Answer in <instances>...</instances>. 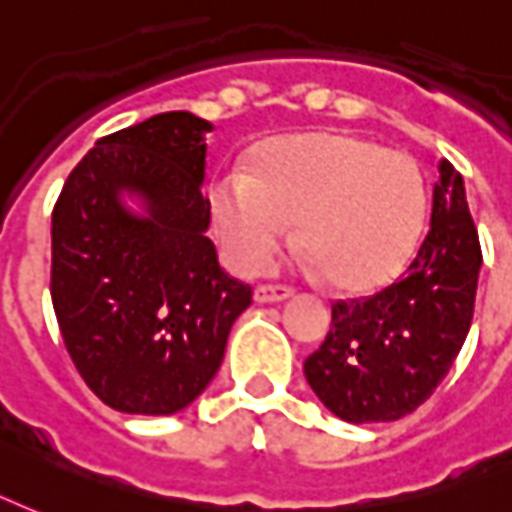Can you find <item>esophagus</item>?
Returning <instances> with one entry per match:
<instances>
[{
  "mask_svg": "<svg viewBox=\"0 0 512 512\" xmlns=\"http://www.w3.org/2000/svg\"><path fill=\"white\" fill-rule=\"evenodd\" d=\"M295 290L287 285H257L255 287V301L257 304H276V301H285Z\"/></svg>",
  "mask_w": 512,
  "mask_h": 512,
  "instance_id": "1",
  "label": "esophagus"
}]
</instances>
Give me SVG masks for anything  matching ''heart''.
<instances>
[{
	"label": "heart",
	"mask_w": 512,
	"mask_h": 512,
	"mask_svg": "<svg viewBox=\"0 0 512 512\" xmlns=\"http://www.w3.org/2000/svg\"><path fill=\"white\" fill-rule=\"evenodd\" d=\"M211 214L227 252L249 274L274 266L298 238L342 290L396 274L426 219V187L404 151L352 132H312L268 143L246 173L211 184Z\"/></svg>",
	"instance_id": "b5f03b06"
}]
</instances>
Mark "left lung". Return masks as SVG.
Returning a JSON list of instances; mask_svg holds the SVG:
<instances>
[{
	"label": "left lung",
	"mask_w": 512,
	"mask_h": 512,
	"mask_svg": "<svg viewBox=\"0 0 512 512\" xmlns=\"http://www.w3.org/2000/svg\"><path fill=\"white\" fill-rule=\"evenodd\" d=\"M483 263L464 181L439 162L431 225L380 293L331 304V331L304 363L317 399L347 423L399 420L445 380L467 339Z\"/></svg>",
	"instance_id": "left-lung-1"
}]
</instances>
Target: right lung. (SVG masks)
Here are the masks:
<instances>
[{
	"mask_svg": "<svg viewBox=\"0 0 512 512\" xmlns=\"http://www.w3.org/2000/svg\"><path fill=\"white\" fill-rule=\"evenodd\" d=\"M170 111L97 140L51 217V301L64 347L108 407L173 415L206 391L252 287L219 266L206 236V140ZM121 191L144 198L135 218Z\"/></svg>",
	"mask_w": 512,
	"mask_h": 512,
	"instance_id": "1",
	"label": "right lung"
}]
</instances>
